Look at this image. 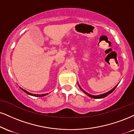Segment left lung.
Wrapping results in <instances>:
<instances>
[{"mask_svg": "<svg viewBox=\"0 0 134 134\" xmlns=\"http://www.w3.org/2000/svg\"><path fill=\"white\" fill-rule=\"evenodd\" d=\"M77 85H78V86L80 87V88L81 89V90H82V91L84 93H85L89 97H91V98H94V99H102V98H104L105 97L109 95L111 93V92H113L114 91L115 89L116 88V87L118 86V85H117L116 86H115L114 87V88L112 89L111 90H110L109 91H108V92H105V93L102 94H100V95H97V96H94V95H91V94H88V93H87V92H86L85 91H84L83 90H82V89L81 88V86H80V85H79V84H78V82H77Z\"/></svg>", "mask_w": 134, "mask_h": 134, "instance_id": "obj_1", "label": "left lung"}]
</instances>
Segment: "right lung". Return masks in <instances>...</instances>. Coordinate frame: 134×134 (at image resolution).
<instances>
[{
  "mask_svg": "<svg viewBox=\"0 0 134 134\" xmlns=\"http://www.w3.org/2000/svg\"><path fill=\"white\" fill-rule=\"evenodd\" d=\"M20 89H21V90L23 91H24L25 92V93H27V94L30 95V96H35V97H43V96H47V95L48 94V93H47V94H35L30 93V92H29L25 90H24V89L21 88V87H20Z\"/></svg>",
  "mask_w": 134,
  "mask_h": 134,
  "instance_id": "right-lung-1",
  "label": "right lung"
}]
</instances>
